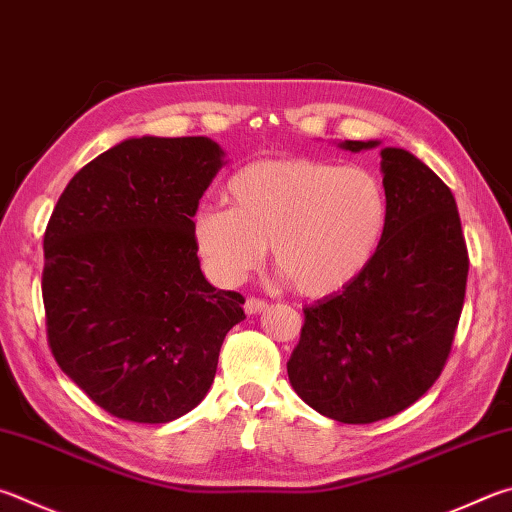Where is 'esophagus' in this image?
I'll return each mask as SVG.
<instances>
[{
  "instance_id": "34e87169",
  "label": "esophagus",
  "mask_w": 512,
  "mask_h": 512,
  "mask_svg": "<svg viewBox=\"0 0 512 512\" xmlns=\"http://www.w3.org/2000/svg\"><path fill=\"white\" fill-rule=\"evenodd\" d=\"M266 306H268V302L259 300V297H248L246 304H244V309H246L248 315H255V313H262Z\"/></svg>"
}]
</instances>
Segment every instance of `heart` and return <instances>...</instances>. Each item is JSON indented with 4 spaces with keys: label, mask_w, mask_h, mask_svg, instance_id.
I'll return each mask as SVG.
<instances>
[{
    "label": "heart",
    "mask_w": 512,
    "mask_h": 512,
    "mask_svg": "<svg viewBox=\"0 0 512 512\" xmlns=\"http://www.w3.org/2000/svg\"><path fill=\"white\" fill-rule=\"evenodd\" d=\"M226 201L194 215L192 239L210 275L228 286L244 282L271 246L297 293L331 295L365 271L387 226L383 183L360 165L255 161L230 176Z\"/></svg>",
    "instance_id": "heart-1"
}]
</instances>
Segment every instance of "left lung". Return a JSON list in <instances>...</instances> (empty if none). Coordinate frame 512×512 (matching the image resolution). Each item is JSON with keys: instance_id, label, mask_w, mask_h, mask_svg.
I'll return each instance as SVG.
<instances>
[{"instance_id": "obj_1", "label": "left lung", "mask_w": 512, "mask_h": 512, "mask_svg": "<svg viewBox=\"0 0 512 512\" xmlns=\"http://www.w3.org/2000/svg\"><path fill=\"white\" fill-rule=\"evenodd\" d=\"M380 141H345L349 152ZM387 226L356 280L304 309L286 362L297 396L365 425L416 403L441 376L461 318L468 248L452 192L401 147L380 150Z\"/></svg>"}]
</instances>
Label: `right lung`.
Returning a JSON list of instances; mask_svg holds the SVG:
<instances>
[{
    "label": "right lung",
    "mask_w": 512,
    "mask_h": 512,
    "mask_svg": "<svg viewBox=\"0 0 512 512\" xmlns=\"http://www.w3.org/2000/svg\"><path fill=\"white\" fill-rule=\"evenodd\" d=\"M206 136L127 138L73 176L44 232L42 297L60 369L111 416L170 423L217 374L244 297L201 273L199 199L226 165Z\"/></svg>",
    "instance_id": "right-lung-1"
}]
</instances>
